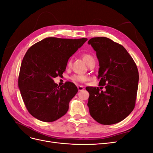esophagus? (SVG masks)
Instances as JSON below:
<instances>
[{
    "instance_id": "obj_1",
    "label": "esophagus",
    "mask_w": 153,
    "mask_h": 153,
    "mask_svg": "<svg viewBox=\"0 0 153 153\" xmlns=\"http://www.w3.org/2000/svg\"><path fill=\"white\" fill-rule=\"evenodd\" d=\"M78 91H82L84 90V87L82 86V85H78Z\"/></svg>"
}]
</instances>
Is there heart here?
Masks as SVG:
<instances>
[{
	"instance_id": "obj_1",
	"label": "heart",
	"mask_w": 153,
	"mask_h": 153,
	"mask_svg": "<svg viewBox=\"0 0 153 153\" xmlns=\"http://www.w3.org/2000/svg\"><path fill=\"white\" fill-rule=\"evenodd\" d=\"M82 59L83 61H84L86 64L88 66L90 63H91L92 62L94 61V57L92 56V55L91 54H89V53H84L82 55ZM71 63V61H69L68 64L69 65ZM71 79L74 82H85L86 81L88 80V77L85 75H74L73 76H72Z\"/></svg>"
}]
</instances>
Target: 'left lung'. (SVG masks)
<instances>
[{"label": "left lung", "mask_w": 153, "mask_h": 153, "mask_svg": "<svg viewBox=\"0 0 153 153\" xmlns=\"http://www.w3.org/2000/svg\"><path fill=\"white\" fill-rule=\"evenodd\" d=\"M88 44L96 52L99 61V85L106 89L85 88L89 93L90 115L101 124L119 123L135 107L139 79L137 65L122 45L109 38H92Z\"/></svg>", "instance_id": "left-lung-1"}]
</instances>
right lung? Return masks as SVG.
<instances>
[{"label": "right lung", "mask_w": 153, "mask_h": 153, "mask_svg": "<svg viewBox=\"0 0 153 153\" xmlns=\"http://www.w3.org/2000/svg\"><path fill=\"white\" fill-rule=\"evenodd\" d=\"M87 40L47 38L29 48L22 60L18 87L27 110L43 122H53L65 115L77 93L70 82L59 87L53 78L65 71L69 57Z\"/></svg>", "instance_id": "1"}]
</instances>
